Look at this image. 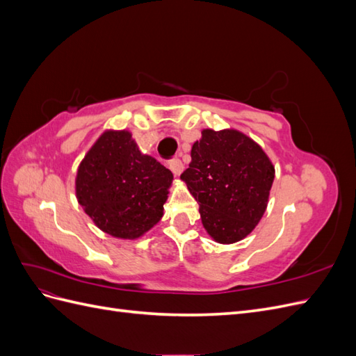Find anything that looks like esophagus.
Returning a JSON list of instances; mask_svg holds the SVG:
<instances>
[{
	"label": "esophagus",
	"instance_id": "obj_1",
	"mask_svg": "<svg viewBox=\"0 0 356 356\" xmlns=\"http://www.w3.org/2000/svg\"><path fill=\"white\" fill-rule=\"evenodd\" d=\"M169 169L172 170V174H174L175 177H179L181 172L184 170V165H182V161L179 159H174L169 163Z\"/></svg>",
	"mask_w": 356,
	"mask_h": 356
}]
</instances>
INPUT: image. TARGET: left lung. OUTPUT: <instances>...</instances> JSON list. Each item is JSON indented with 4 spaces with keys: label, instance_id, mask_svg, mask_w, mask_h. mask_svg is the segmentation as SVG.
Returning a JSON list of instances; mask_svg holds the SVG:
<instances>
[{
    "label": "left lung",
    "instance_id": "8db88e82",
    "mask_svg": "<svg viewBox=\"0 0 356 356\" xmlns=\"http://www.w3.org/2000/svg\"><path fill=\"white\" fill-rule=\"evenodd\" d=\"M199 203L202 224L212 241L245 239L266 212L275 166L252 138L236 129H203L181 175Z\"/></svg>",
    "mask_w": 356,
    "mask_h": 356
}]
</instances>
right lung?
Masks as SVG:
<instances>
[{"mask_svg": "<svg viewBox=\"0 0 356 356\" xmlns=\"http://www.w3.org/2000/svg\"><path fill=\"white\" fill-rule=\"evenodd\" d=\"M174 175L139 149L132 134L106 129L80 161L75 196L96 227L135 241L163 217Z\"/></svg>", "mask_w": 356, "mask_h": 356, "instance_id": "obj_1", "label": "right lung"}]
</instances>
